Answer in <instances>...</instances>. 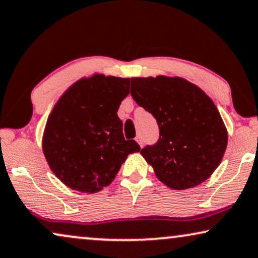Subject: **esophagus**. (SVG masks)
I'll return each mask as SVG.
<instances>
[{
  "mask_svg": "<svg viewBox=\"0 0 258 258\" xmlns=\"http://www.w3.org/2000/svg\"><path fill=\"white\" fill-rule=\"evenodd\" d=\"M136 142L140 144V147H143V140H142V137H141L140 135L139 136H136Z\"/></svg>",
  "mask_w": 258,
  "mask_h": 258,
  "instance_id": "1",
  "label": "esophagus"
}]
</instances>
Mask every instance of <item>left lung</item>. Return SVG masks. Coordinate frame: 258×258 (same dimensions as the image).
I'll return each instance as SVG.
<instances>
[{
  "label": "left lung",
  "mask_w": 258,
  "mask_h": 258,
  "mask_svg": "<svg viewBox=\"0 0 258 258\" xmlns=\"http://www.w3.org/2000/svg\"><path fill=\"white\" fill-rule=\"evenodd\" d=\"M130 94L156 118L160 137L141 150L162 183L175 190L201 184L216 170L228 132L204 91L181 77H134Z\"/></svg>",
  "instance_id": "8db88e82"
}]
</instances>
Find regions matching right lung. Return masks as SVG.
<instances>
[{
    "label": "right lung",
    "mask_w": 258,
    "mask_h": 258,
    "mask_svg": "<svg viewBox=\"0 0 258 258\" xmlns=\"http://www.w3.org/2000/svg\"><path fill=\"white\" fill-rule=\"evenodd\" d=\"M130 79L95 74L74 83L55 104L42 148L49 167L73 190L94 194L108 186L129 154L141 150L124 140L117 116Z\"/></svg>",
    "instance_id": "right-lung-1"
}]
</instances>
